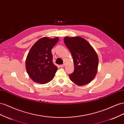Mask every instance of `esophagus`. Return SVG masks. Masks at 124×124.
Returning <instances> with one entry per match:
<instances>
[{
  "mask_svg": "<svg viewBox=\"0 0 124 124\" xmlns=\"http://www.w3.org/2000/svg\"><path fill=\"white\" fill-rule=\"evenodd\" d=\"M64 66H65V64H63L60 65V67H61V68H63V67H64Z\"/></svg>",
  "mask_w": 124,
  "mask_h": 124,
  "instance_id": "34e87169",
  "label": "esophagus"
}]
</instances>
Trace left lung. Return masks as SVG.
Listing matches in <instances>:
<instances>
[{
	"instance_id": "8db88e82",
	"label": "left lung",
	"mask_w": 124,
	"mask_h": 124,
	"mask_svg": "<svg viewBox=\"0 0 124 124\" xmlns=\"http://www.w3.org/2000/svg\"><path fill=\"white\" fill-rule=\"evenodd\" d=\"M64 42L72 55L74 70L70 78L74 84L83 86L96 75L99 63L97 53L86 39L81 37H65Z\"/></svg>"
}]
</instances>
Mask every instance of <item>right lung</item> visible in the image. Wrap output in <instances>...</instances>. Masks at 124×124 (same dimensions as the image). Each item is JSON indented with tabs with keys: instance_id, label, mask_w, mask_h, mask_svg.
<instances>
[{
	"instance_id": "right-lung-1",
	"label": "right lung",
	"mask_w": 124,
	"mask_h": 124,
	"mask_svg": "<svg viewBox=\"0 0 124 124\" xmlns=\"http://www.w3.org/2000/svg\"><path fill=\"white\" fill-rule=\"evenodd\" d=\"M58 40V37H42L30 49L25 66L28 74L34 82L45 84L54 78L58 68L53 63L51 49Z\"/></svg>"
}]
</instances>
